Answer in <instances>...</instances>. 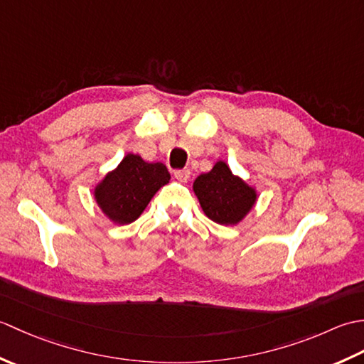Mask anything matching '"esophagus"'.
Masks as SVG:
<instances>
[{
  "label": "esophagus",
  "mask_w": 364,
  "mask_h": 364,
  "mask_svg": "<svg viewBox=\"0 0 364 364\" xmlns=\"http://www.w3.org/2000/svg\"><path fill=\"white\" fill-rule=\"evenodd\" d=\"M189 176H191V172H189L188 168H183V170H175V178H176L178 181H181V183H188Z\"/></svg>",
  "instance_id": "1"
}]
</instances>
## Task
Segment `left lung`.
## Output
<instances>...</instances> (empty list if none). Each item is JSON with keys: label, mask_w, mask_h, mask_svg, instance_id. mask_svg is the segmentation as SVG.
Instances as JSON below:
<instances>
[{"label": "left lung", "mask_w": 364, "mask_h": 364, "mask_svg": "<svg viewBox=\"0 0 364 364\" xmlns=\"http://www.w3.org/2000/svg\"><path fill=\"white\" fill-rule=\"evenodd\" d=\"M194 192L203 213L220 225H233L250 211L257 194L239 176L231 173L225 162L219 161L211 172L194 181Z\"/></svg>", "instance_id": "left-lung-1"}]
</instances>
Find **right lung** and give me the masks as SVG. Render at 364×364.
Here are the masks:
<instances>
[{
  "label": "right lung",
  "instance_id": "1",
  "mask_svg": "<svg viewBox=\"0 0 364 364\" xmlns=\"http://www.w3.org/2000/svg\"><path fill=\"white\" fill-rule=\"evenodd\" d=\"M168 180L170 173L162 162L151 164L129 153L98 184L95 198L107 218L123 225L134 222Z\"/></svg>",
  "mask_w": 364,
  "mask_h": 364
}]
</instances>
